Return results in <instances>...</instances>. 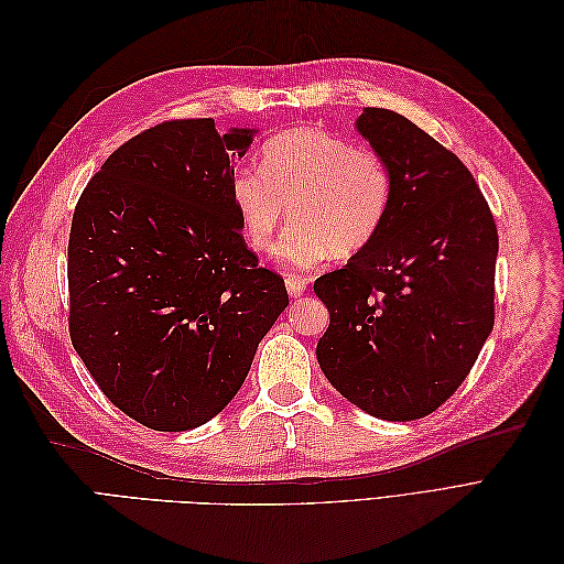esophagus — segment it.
I'll list each match as a JSON object with an SVG mask.
<instances>
[{"label": "esophagus", "mask_w": 564, "mask_h": 564, "mask_svg": "<svg viewBox=\"0 0 564 564\" xmlns=\"http://www.w3.org/2000/svg\"><path fill=\"white\" fill-rule=\"evenodd\" d=\"M305 289H308V278H299V275H289L286 278V292H289V296H294V299H299Z\"/></svg>", "instance_id": "esophagus-1"}]
</instances>
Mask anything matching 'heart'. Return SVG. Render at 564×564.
Masks as SVG:
<instances>
[{"instance_id":"heart-1","label":"heart","mask_w":564,"mask_h":564,"mask_svg":"<svg viewBox=\"0 0 564 564\" xmlns=\"http://www.w3.org/2000/svg\"><path fill=\"white\" fill-rule=\"evenodd\" d=\"M392 195L395 176L383 152L322 127L272 135L261 148L259 169H245L230 183L235 214L253 251H272L289 207L294 224L280 259L299 270L365 251L386 224Z\"/></svg>"}]
</instances>
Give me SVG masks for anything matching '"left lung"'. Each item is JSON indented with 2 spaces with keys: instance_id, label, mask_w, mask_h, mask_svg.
Listing matches in <instances>:
<instances>
[{
  "instance_id": "8db88e82",
  "label": "left lung",
  "mask_w": 564,
  "mask_h": 564,
  "mask_svg": "<svg viewBox=\"0 0 564 564\" xmlns=\"http://www.w3.org/2000/svg\"><path fill=\"white\" fill-rule=\"evenodd\" d=\"M357 131L395 176L365 251L315 280L329 308L324 377L386 421L433 414L466 381L494 327L499 232L468 166L406 117L365 108Z\"/></svg>"
}]
</instances>
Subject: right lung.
Returning <instances> with one entry per match:
<instances>
[{
	"mask_svg": "<svg viewBox=\"0 0 564 564\" xmlns=\"http://www.w3.org/2000/svg\"><path fill=\"white\" fill-rule=\"evenodd\" d=\"M253 131L172 119L119 145L87 183L67 242L70 340L100 392L145 429L214 419L289 305L230 199Z\"/></svg>",
	"mask_w": 564,
	"mask_h": 564,
	"instance_id": "right-lung-1",
	"label": "right lung"
}]
</instances>
